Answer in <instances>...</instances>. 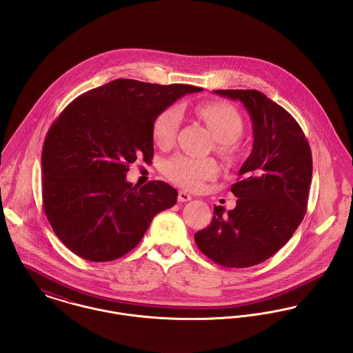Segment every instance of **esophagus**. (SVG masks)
<instances>
[{
  "label": "esophagus",
  "instance_id": "esophagus-1",
  "mask_svg": "<svg viewBox=\"0 0 353 353\" xmlns=\"http://www.w3.org/2000/svg\"><path fill=\"white\" fill-rule=\"evenodd\" d=\"M192 197L190 194H187L185 191H179V196H177V200L180 201V203H184V201H190Z\"/></svg>",
  "mask_w": 353,
  "mask_h": 353
}]
</instances>
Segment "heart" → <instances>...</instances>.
<instances>
[{
    "instance_id": "obj_1",
    "label": "heart",
    "mask_w": 353,
    "mask_h": 353,
    "mask_svg": "<svg viewBox=\"0 0 353 353\" xmlns=\"http://www.w3.org/2000/svg\"><path fill=\"white\" fill-rule=\"evenodd\" d=\"M196 115L205 123L216 139L215 149L223 156H233L236 150L235 141L243 127L235 108L225 103H205L196 107ZM180 120L181 112L176 105L166 107L158 114L152 125V134L159 148L173 145ZM162 172L172 183L187 190H197L204 181L218 176L219 165L214 158L174 154L163 162Z\"/></svg>"
}]
</instances>
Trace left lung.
Returning <instances> with one entry per match:
<instances>
[{
  "label": "left lung",
  "instance_id": "1",
  "mask_svg": "<svg viewBox=\"0 0 353 353\" xmlns=\"http://www.w3.org/2000/svg\"><path fill=\"white\" fill-rule=\"evenodd\" d=\"M239 100L253 124V149L238 172L234 210L215 205L211 223L197 232L201 253L226 268L257 265L283 248L307 211L313 174L309 142L283 107L254 89L214 90Z\"/></svg>",
  "mask_w": 353,
  "mask_h": 353
}]
</instances>
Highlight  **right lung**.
Returning a JSON list of instances; mask_svg holds the SVG:
<instances>
[{
  "label": "right lung",
  "instance_id": "add662e5",
  "mask_svg": "<svg viewBox=\"0 0 353 353\" xmlns=\"http://www.w3.org/2000/svg\"><path fill=\"white\" fill-rule=\"evenodd\" d=\"M201 88L119 79L74 99L51 124L41 150L44 214L81 259L104 263L132 250L158 212L177 201L163 181L127 183L137 158L153 159L158 114Z\"/></svg>",
  "mask_w": 353,
  "mask_h": 353
}]
</instances>
